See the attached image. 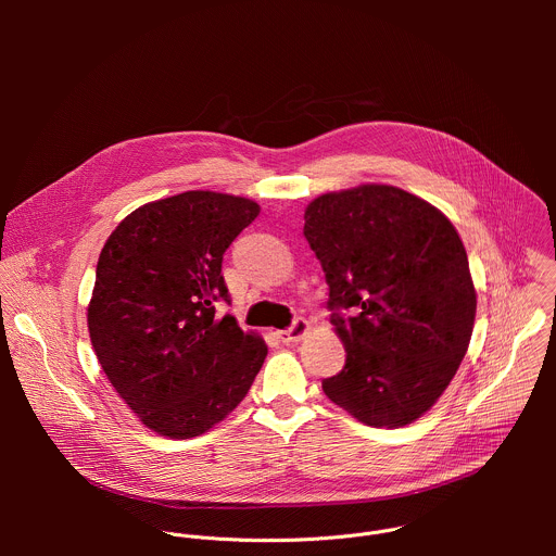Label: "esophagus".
<instances>
[{"mask_svg":"<svg viewBox=\"0 0 556 556\" xmlns=\"http://www.w3.org/2000/svg\"><path fill=\"white\" fill-rule=\"evenodd\" d=\"M307 332H309V324L305 319H294V324L288 330L279 332V337L286 345H290V343H299Z\"/></svg>","mask_w":556,"mask_h":556,"instance_id":"34e87169","label":"esophagus"}]
</instances>
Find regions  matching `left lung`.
I'll return each instance as SVG.
<instances>
[{"label": "left lung", "mask_w": 556, "mask_h": 556, "mask_svg": "<svg viewBox=\"0 0 556 556\" xmlns=\"http://www.w3.org/2000/svg\"><path fill=\"white\" fill-rule=\"evenodd\" d=\"M303 217L345 348L326 395L367 427L412 425L438 403L472 334L478 292L455 226L391 185L324 193Z\"/></svg>", "instance_id": "8db88e82"}]
</instances>
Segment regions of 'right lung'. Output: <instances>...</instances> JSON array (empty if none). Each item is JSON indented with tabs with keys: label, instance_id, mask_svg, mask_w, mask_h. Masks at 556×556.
Masks as SVG:
<instances>
[{
	"label": "right lung",
	"instance_id": "right-lung-1",
	"mask_svg": "<svg viewBox=\"0 0 556 556\" xmlns=\"http://www.w3.org/2000/svg\"><path fill=\"white\" fill-rule=\"evenodd\" d=\"M260 204L185 191L131 211L99 255L88 303L94 354L125 405L174 440L206 433L244 401L268 348L235 316L222 257Z\"/></svg>",
	"mask_w": 556,
	"mask_h": 556
}]
</instances>
